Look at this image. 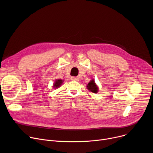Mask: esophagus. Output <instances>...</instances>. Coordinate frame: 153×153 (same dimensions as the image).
<instances>
[{
  "instance_id": "1",
  "label": "esophagus",
  "mask_w": 153,
  "mask_h": 153,
  "mask_svg": "<svg viewBox=\"0 0 153 153\" xmlns=\"http://www.w3.org/2000/svg\"><path fill=\"white\" fill-rule=\"evenodd\" d=\"M72 81H79V78L77 77H71Z\"/></svg>"
}]
</instances>
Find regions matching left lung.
Listing matches in <instances>:
<instances>
[{
    "label": "left lung",
    "instance_id": "obj_1",
    "mask_svg": "<svg viewBox=\"0 0 153 153\" xmlns=\"http://www.w3.org/2000/svg\"><path fill=\"white\" fill-rule=\"evenodd\" d=\"M87 89L93 93H97L99 91V88L97 85H96L94 80L92 79L89 82L87 85Z\"/></svg>",
    "mask_w": 153,
    "mask_h": 153
}]
</instances>
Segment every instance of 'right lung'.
Here are the masks:
<instances>
[{
    "mask_svg": "<svg viewBox=\"0 0 153 153\" xmlns=\"http://www.w3.org/2000/svg\"><path fill=\"white\" fill-rule=\"evenodd\" d=\"M62 82H63V81L61 79L56 80L53 85V88H54V89H57V88L59 87L61 85Z\"/></svg>",
    "mask_w": 153,
    "mask_h": 153,
    "instance_id": "add662e5",
    "label": "right lung"
}]
</instances>
